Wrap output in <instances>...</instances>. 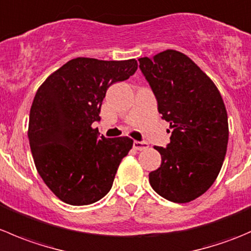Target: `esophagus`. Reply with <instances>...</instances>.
Returning a JSON list of instances; mask_svg holds the SVG:
<instances>
[{"label": "esophagus", "instance_id": "1", "mask_svg": "<svg viewBox=\"0 0 251 251\" xmlns=\"http://www.w3.org/2000/svg\"><path fill=\"white\" fill-rule=\"evenodd\" d=\"M133 148H135L136 151H144V149L148 148V143H147V142L135 141L133 142Z\"/></svg>", "mask_w": 251, "mask_h": 251}]
</instances>
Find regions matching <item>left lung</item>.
Instances as JSON below:
<instances>
[{"label":"left lung","mask_w":251,"mask_h":251,"mask_svg":"<svg viewBox=\"0 0 251 251\" xmlns=\"http://www.w3.org/2000/svg\"><path fill=\"white\" fill-rule=\"evenodd\" d=\"M173 130L166 148L154 147L161 165L149 174L151 188L174 203H188L216 179L228 143V118L212 80L183 53L166 50L138 59Z\"/></svg>","instance_id":"8db88e82"}]
</instances>
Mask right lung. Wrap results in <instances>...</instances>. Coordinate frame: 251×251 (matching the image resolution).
<instances>
[{"mask_svg": "<svg viewBox=\"0 0 251 251\" xmlns=\"http://www.w3.org/2000/svg\"><path fill=\"white\" fill-rule=\"evenodd\" d=\"M137 60L78 57L48 76L30 109L29 137L35 166L55 197L70 205L102 199L113 186L128 137L98 136L100 105L109 86L127 80Z\"/></svg>", "mask_w": 251, "mask_h": 251, "instance_id": "right-lung-1", "label": "right lung"}]
</instances>
